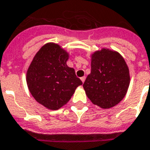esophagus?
Here are the masks:
<instances>
[{
  "label": "esophagus",
  "instance_id": "34e87169",
  "mask_svg": "<svg viewBox=\"0 0 150 150\" xmlns=\"http://www.w3.org/2000/svg\"><path fill=\"white\" fill-rule=\"evenodd\" d=\"M81 81H82L83 83L85 82V76H83V77H81Z\"/></svg>",
  "mask_w": 150,
  "mask_h": 150
}]
</instances>
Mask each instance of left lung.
Segmentation results:
<instances>
[{"mask_svg": "<svg viewBox=\"0 0 150 150\" xmlns=\"http://www.w3.org/2000/svg\"><path fill=\"white\" fill-rule=\"evenodd\" d=\"M91 67L83 84L88 98L101 108L117 105L129 85V69L124 58L117 52L102 49L91 55Z\"/></svg>", "mask_w": 150, "mask_h": 150, "instance_id": "8db88e82", "label": "left lung"}]
</instances>
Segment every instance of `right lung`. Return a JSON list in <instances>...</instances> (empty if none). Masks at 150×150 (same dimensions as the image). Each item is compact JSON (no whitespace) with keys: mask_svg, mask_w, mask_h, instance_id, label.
<instances>
[{"mask_svg":"<svg viewBox=\"0 0 150 150\" xmlns=\"http://www.w3.org/2000/svg\"><path fill=\"white\" fill-rule=\"evenodd\" d=\"M69 54L58 44L44 45L26 72V83L35 100L50 110L67 104L82 81L66 64Z\"/></svg>","mask_w":150,"mask_h":150,"instance_id":"add662e5","label":"right lung"}]
</instances>
